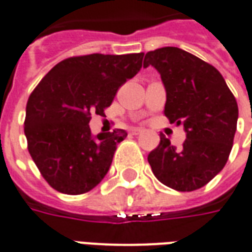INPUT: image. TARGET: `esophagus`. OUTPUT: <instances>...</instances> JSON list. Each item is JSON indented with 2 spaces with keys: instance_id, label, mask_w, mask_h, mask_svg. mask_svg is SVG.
<instances>
[{
  "instance_id": "34e87169",
  "label": "esophagus",
  "mask_w": 252,
  "mask_h": 252,
  "mask_svg": "<svg viewBox=\"0 0 252 252\" xmlns=\"http://www.w3.org/2000/svg\"><path fill=\"white\" fill-rule=\"evenodd\" d=\"M141 133H142V130H141V129H133V130H131V134H133V135H138V134H141Z\"/></svg>"
}]
</instances>
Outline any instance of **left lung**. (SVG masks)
<instances>
[{
	"mask_svg": "<svg viewBox=\"0 0 252 252\" xmlns=\"http://www.w3.org/2000/svg\"><path fill=\"white\" fill-rule=\"evenodd\" d=\"M149 65L158 69L165 87L164 115L171 123H183L186 140L175 148L160 134L148 161L163 185L194 191L208 185L228 161L239 115L236 99L215 66L185 50L149 51L144 66Z\"/></svg>",
	"mask_w": 252,
	"mask_h": 252,
	"instance_id": "left-lung-1",
	"label": "left lung"
}]
</instances>
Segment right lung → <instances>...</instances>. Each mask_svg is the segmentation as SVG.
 Here are the masks:
<instances>
[{"label": "right lung", "instance_id": "add662e5", "mask_svg": "<svg viewBox=\"0 0 252 252\" xmlns=\"http://www.w3.org/2000/svg\"><path fill=\"white\" fill-rule=\"evenodd\" d=\"M144 53L89 54L61 61L27 101L24 133L28 152L54 190L78 195L106 176L122 129L91 135V114L104 115L118 89L142 67Z\"/></svg>", "mask_w": 252, "mask_h": 252}]
</instances>
